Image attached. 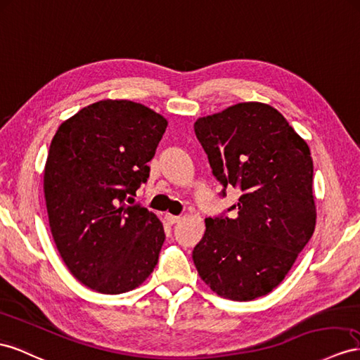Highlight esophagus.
Returning <instances> with one entry per match:
<instances>
[{"instance_id":"esophagus-1","label":"esophagus","mask_w":360,"mask_h":360,"mask_svg":"<svg viewBox=\"0 0 360 360\" xmlns=\"http://www.w3.org/2000/svg\"><path fill=\"white\" fill-rule=\"evenodd\" d=\"M164 219H165V222H167L169 225H174V224H178L179 220H181V217H179V216H173V214H170V213H165Z\"/></svg>"}]
</instances>
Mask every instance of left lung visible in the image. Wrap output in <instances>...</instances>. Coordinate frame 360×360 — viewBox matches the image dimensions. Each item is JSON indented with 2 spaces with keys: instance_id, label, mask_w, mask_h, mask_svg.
Returning <instances> with one entry per match:
<instances>
[{
  "instance_id": "1",
  "label": "left lung",
  "mask_w": 360,
  "mask_h": 360,
  "mask_svg": "<svg viewBox=\"0 0 360 360\" xmlns=\"http://www.w3.org/2000/svg\"><path fill=\"white\" fill-rule=\"evenodd\" d=\"M195 134L222 184L242 190L233 217L205 219L193 250L198 274L219 297L251 301L278 285L315 231L307 143L275 108L245 101L198 118Z\"/></svg>"
}]
</instances>
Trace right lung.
<instances>
[{"label":"right lung","instance_id":"right-lung-1","mask_svg":"<svg viewBox=\"0 0 360 360\" xmlns=\"http://www.w3.org/2000/svg\"><path fill=\"white\" fill-rule=\"evenodd\" d=\"M165 127L153 109L108 98L80 109L53 136L44 169L50 229L68 271L92 290H132L158 263L161 220L124 200L149 178Z\"/></svg>","mask_w":360,"mask_h":360}]
</instances>
